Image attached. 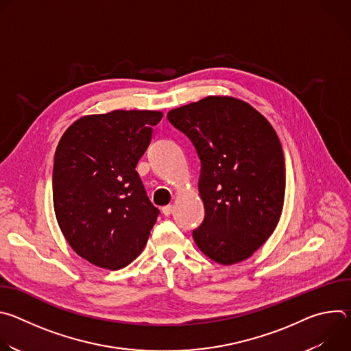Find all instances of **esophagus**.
<instances>
[{
  "mask_svg": "<svg viewBox=\"0 0 351 351\" xmlns=\"http://www.w3.org/2000/svg\"><path fill=\"white\" fill-rule=\"evenodd\" d=\"M172 211H173V206H165L164 208H162V214L164 215H171L172 214Z\"/></svg>",
  "mask_w": 351,
  "mask_h": 351,
  "instance_id": "obj_1",
  "label": "esophagus"
}]
</instances>
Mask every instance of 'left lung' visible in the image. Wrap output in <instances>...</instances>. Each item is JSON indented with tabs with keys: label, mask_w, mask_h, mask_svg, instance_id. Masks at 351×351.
Listing matches in <instances>:
<instances>
[{
	"label": "left lung",
	"mask_w": 351,
	"mask_h": 351,
	"mask_svg": "<svg viewBox=\"0 0 351 351\" xmlns=\"http://www.w3.org/2000/svg\"><path fill=\"white\" fill-rule=\"evenodd\" d=\"M167 118L202 161L198 193L206 217L193 230L197 247L221 265L250 258L283 210L286 171L275 129L254 107L229 95H208Z\"/></svg>",
	"instance_id": "1"
}]
</instances>
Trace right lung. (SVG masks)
I'll list each match as a JSON object with an SVG mask.
<instances>
[{
    "label": "right lung",
    "instance_id": "1",
    "mask_svg": "<svg viewBox=\"0 0 351 351\" xmlns=\"http://www.w3.org/2000/svg\"><path fill=\"white\" fill-rule=\"evenodd\" d=\"M162 115L137 110L84 115L57 145V222L73 252L98 268L117 271L134 261L157 221L136 165Z\"/></svg>",
    "mask_w": 351,
    "mask_h": 351
}]
</instances>
